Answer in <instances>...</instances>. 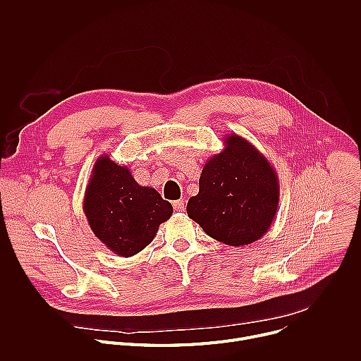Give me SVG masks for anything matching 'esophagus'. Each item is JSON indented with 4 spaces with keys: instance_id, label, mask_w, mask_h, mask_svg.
Returning <instances> with one entry per match:
<instances>
[{
    "instance_id": "1",
    "label": "esophagus",
    "mask_w": 361,
    "mask_h": 361,
    "mask_svg": "<svg viewBox=\"0 0 361 361\" xmlns=\"http://www.w3.org/2000/svg\"><path fill=\"white\" fill-rule=\"evenodd\" d=\"M173 207L176 212H184L185 210V201L184 200H177L173 202Z\"/></svg>"
}]
</instances>
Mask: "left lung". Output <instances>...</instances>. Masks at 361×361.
Segmentation results:
<instances>
[{"mask_svg":"<svg viewBox=\"0 0 361 361\" xmlns=\"http://www.w3.org/2000/svg\"><path fill=\"white\" fill-rule=\"evenodd\" d=\"M198 184L187 214L214 240L243 247L270 228L279 209V177L264 154L245 138L226 135L223 151L204 164Z\"/></svg>","mask_w":361,"mask_h":361,"instance_id":"8db88e82","label":"left lung"}]
</instances>
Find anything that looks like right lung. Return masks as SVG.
<instances>
[{
    "label": "right lung",
    "instance_id": "add662e5",
    "mask_svg": "<svg viewBox=\"0 0 361 361\" xmlns=\"http://www.w3.org/2000/svg\"><path fill=\"white\" fill-rule=\"evenodd\" d=\"M82 210L102 244L120 257H131L154 240L160 224L171 217L173 205L104 154L92 167Z\"/></svg>",
    "mask_w": 361,
    "mask_h": 361
}]
</instances>
